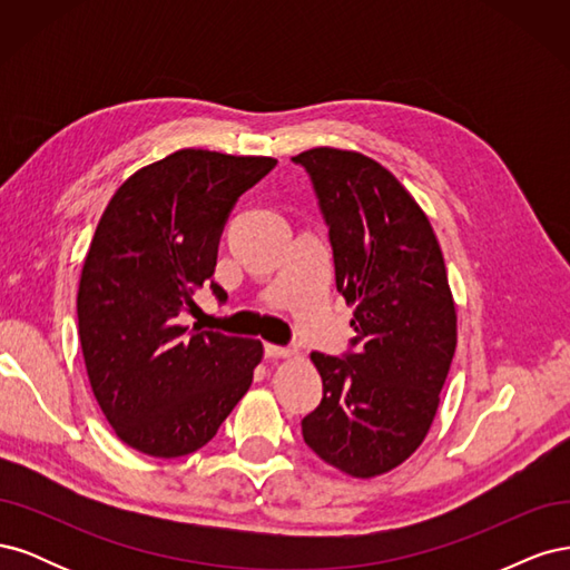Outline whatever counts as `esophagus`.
Segmentation results:
<instances>
[{"mask_svg":"<svg viewBox=\"0 0 570 570\" xmlns=\"http://www.w3.org/2000/svg\"><path fill=\"white\" fill-rule=\"evenodd\" d=\"M264 350H266V356H271V358H287V356L297 354V350L281 347V344H264Z\"/></svg>","mask_w":570,"mask_h":570,"instance_id":"1","label":"esophagus"}]
</instances>
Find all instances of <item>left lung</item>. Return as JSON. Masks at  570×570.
Returning <instances> with one entry per match:
<instances>
[{
	"instance_id": "1",
	"label": "left lung",
	"mask_w": 570,
	"mask_h": 570,
	"mask_svg": "<svg viewBox=\"0 0 570 570\" xmlns=\"http://www.w3.org/2000/svg\"><path fill=\"white\" fill-rule=\"evenodd\" d=\"M333 245L337 292L356 304L352 350L312 354L323 400L304 442L342 473L373 478L428 435L456 350V308L438 237L387 168L358 151L297 154Z\"/></svg>"
}]
</instances>
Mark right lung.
Wrapping results in <instances>:
<instances>
[{"mask_svg":"<svg viewBox=\"0 0 570 570\" xmlns=\"http://www.w3.org/2000/svg\"><path fill=\"white\" fill-rule=\"evenodd\" d=\"M271 157L180 149L132 174L99 218L78 287V337L97 404L132 450L176 459L209 442L264 347L180 325L212 281L220 233Z\"/></svg>","mask_w":570,"mask_h":570,"instance_id":"right-lung-1","label":"right lung"}]
</instances>
